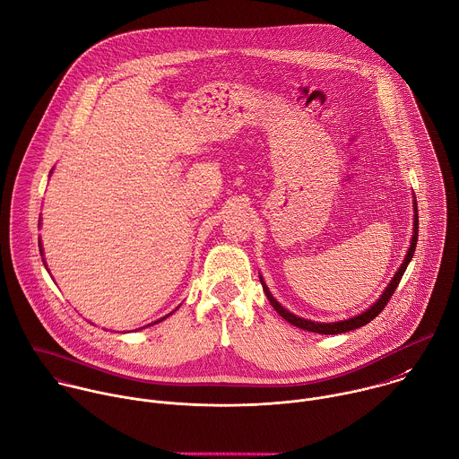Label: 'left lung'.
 I'll return each instance as SVG.
<instances>
[{
	"label": "left lung",
	"instance_id": "1",
	"mask_svg": "<svg viewBox=\"0 0 459 459\" xmlns=\"http://www.w3.org/2000/svg\"><path fill=\"white\" fill-rule=\"evenodd\" d=\"M412 207H414V221H412V238H411L409 250H407V254H405V257H403L400 268L396 270V273L393 275V279L389 281V284H387L385 290L382 291V295L371 304V307H369L366 312H362V314H359V316H353V317H350V319H344V321H337V323H316V321H310V319H302V317H299V316L288 312L284 307H281V302L272 295V291L268 290L266 282H264L263 277L259 275L261 284H263V290H264V293H266L270 304L273 307V310H275L284 321H288L290 325H293V326H297V328H300V330L321 333V335L346 333V332L362 328V326H366L368 323H371V321L385 308V304L389 302L391 295L394 293V290H396V286H398V282H400V279H402V275H403L407 264L411 263V259H412V255H414V248H416V241H418V207H416V200L412 202Z\"/></svg>",
	"mask_w": 459,
	"mask_h": 459
}]
</instances>
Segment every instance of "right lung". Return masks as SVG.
I'll list each match as a JSON object with an SVG mask.
<instances>
[{"label": "right lung", "instance_id": "add662e5", "mask_svg": "<svg viewBox=\"0 0 459 459\" xmlns=\"http://www.w3.org/2000/svg\"><path fill=\"white\" fill-rule=\"evenodd\" d=\"M39 225H41V223H39ZM39 252L43 254V248H41V241H39ZM43 261H45V257H43ZM47 270H48V268H47ZM177 310H178V308H177ZM171 314H173V312H171ZM171 314H168L166 317H162V319H159V321H155V323H151V325H159V323H162V321H164V319H168ZM151 325H147V326H151Z\"/></svg>", "mask_w": 459, "mask_h": 459}]
</instances>
